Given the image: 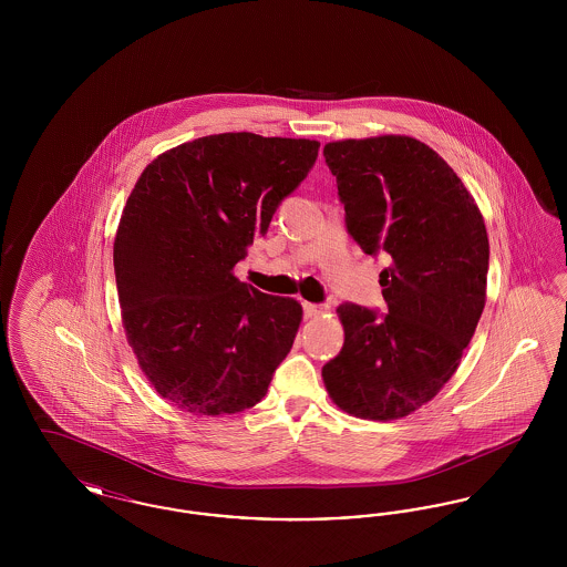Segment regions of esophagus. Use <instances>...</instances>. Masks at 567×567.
<instances>
[{"instance_id": "34e87169", "label": "esophagus", "mask_w": 567, "mask_h": 567, "mask_svg": "<svg viewBox=\"0 0 567 567\" xmlns=\"http://www.w3.org/2000/svg\"><path fill=\"white\" fill-rule=\"evenodd\" d=\"M329 308L324 303H310V301H303V315L308 319H315V317H321Z\"/></svg>"}]
</instances>
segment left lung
<instances>
[{
	"label": "left lung",
	"instance_id": "8db88e82",
	"mask_svg": "<svg viewBox=\"0 0 567 567\" xmlns=\"http://www.w3.org/2000/svg\"><path fill=\"white\" fill-rule=\"evenodd\" d=\"M347 229L380 271L384 317L342 303L344 347L323 365L333 404L395 421L432 402L457 372L486 301L485 218L453 167L410 135L338 140L323 148Z\"/></svg>",
	"mask_w": 567,
	"mask_h": 567
}]
</instances>
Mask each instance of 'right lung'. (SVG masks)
Listing matches in <instances>:
<instances>
[{"instance_id":"1","label":"right lung","mask_w":567,"mask_h":567,"mask_svg":"<svg viewBox=\"0 0 567 567\" xmlns=\"http://www.w3.org/2000/svg\"><path fill=\"white\" fill-rule=\"evenodd\" d=\"M317 140L216 134L162 153L140 174L114 238L127 342L163 400L199 416L261 402L301 323L293 297L234 268L308 176Z\"/></svg>"}]
</instances>
